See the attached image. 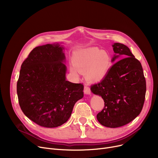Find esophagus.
Wrapping results in <instances>:
<instances>
[{
  "label": "esophagus",
  "instance_id": "obj_1",
  "mask_svg": "<svg viewBox=\"0 0 158 158\" xmlns=\"http://www.w3.org/2000/svg\"><path fill=\"white\" fill-rule=\"evenodd\" d=\"M84 93L86 95H90L91 94V90H90V88L87 86H85V88H84Z\"/></svg>",
  "mask_w": 158,
  "mask_h": 158
}]
</instances>
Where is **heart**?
Segmentation results:
<instances>
[{
    "instance_id": "heart-1",
    "label": "heart",
    "mask_w": 158,
    "mask_h": 158,
    "mask_svg": "<svg viewBox=\"0 0 158 158\" xmlns=\"http://www.w3.org/2000/svg\"><path fill=\"white\" fill-rule=\"evenodd\" d=\"M73 66L70 72L78 77L79 73H85L86 79L91 82L101 81L111 66L110 55L97 47H90L74 52L72 56Z\"/></svg>"
}]
</instances>
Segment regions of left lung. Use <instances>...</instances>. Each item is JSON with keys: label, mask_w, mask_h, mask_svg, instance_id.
Segmentation results:
<instances>
[{"label": "left lung", "mask_w": 158, "mask_h": 158, "mask_svg": "<svg viewBox=\"0 0 158 158\" xmlns=\"http://www.w3.org/2000/svg\"><path fill=\"white\" fill-rule=\"evenodd\" d=\"M114 63L104 78L91 86L95 95L104 101L103 110L97 115L101 125L110 128L125 126L142 111L145 102L146 81L142 66L125 45H113Z\"/></svg>", "instance_id": "left-lung-1"}]
</instances>
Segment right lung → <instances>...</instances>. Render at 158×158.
<instances>
[{
    "instance_id": "1",
    "label": "right lung",
    "mask_w": 158,
    "mask_h": 158,
    "mask_svg": "<svg viewBox=\"0 0 158 158\" xmlns=\"http://www.w3.org/2000/svg\"><path fill=\"white\" fill-rule=\"evenodd\" d=\"M63 50L59 44L36 47L21 66L16 86L20 108L40 126L63 125L84 96L83 85L66 80Z\"/></svg>"
}]
</instances>
